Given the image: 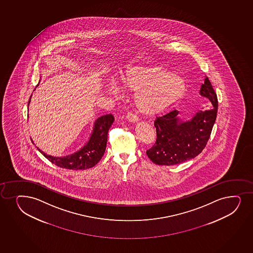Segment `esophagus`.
I'll use <instances>...</instances> for the list:
<instances>
[{
    "label": "esophagus",
    "instance_id": "34e87169",
    "mask_svg": "<svg viewBox=\"0 0 253 253\" xmlns=\"http://www.w3.org/2000/svg\"><path fill=\"white\" fill-rule=\"evenodd\" d=\"M126 118H127L129 122H136L138 121V116L132 113V112H127V114H126Z\"/></svg>",
    "mask_w": 253,
    "mask_h": 253
}]
</instances>
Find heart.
Here are the masks:
<instances>
[{"label":"heart","mask_w":253,"mask_h":253,"mask_svg":"<svg viewBox=\"0 0 253 253\" xmlns=\"http://www.w3.org/2000/svg\"><path fill=\"white\" fill-rule=\"evenodd\" d=\"M126 91L136 92L134 102L142 113L153 116L160 113L183 97L186 82L176 73L156 65H138L129 67L120 79ZM111 93L118 89L111 85Z\"/></svg>","instance_id":"obj_1"}]
</instances>
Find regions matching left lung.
Returning <instances> with one entry per match:
<instances>
[{
	"label": "left lung",
	"instance_id": "left-lung-1",
	"mask_svg": "<svg viewBox=\"0 0 253 253\" xmlns=\"http://www.w3.org/2000/svg\"><path fill=\"white\" fill-rule=\"evenodd\" d=\"M200 94L210 101V109L199 111L190 122H180L174 110L154 121L156 142L146 152L159 166H174L191 160L206 147L218 112V98L209 79L201 87Z\"/></svg>",
	"mask_w": 253,
	"mask_h": 253
}]
</instances>
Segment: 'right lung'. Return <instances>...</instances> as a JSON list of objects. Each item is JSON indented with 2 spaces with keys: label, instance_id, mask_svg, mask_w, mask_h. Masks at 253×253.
<instances>
[{
  "label": "right lung",
  "instance_id": "1",
  "mask_svg": "<svg viewBox=\"0 0 253 253\" xmlns=\"http://www.w3.org/2000/svg\"><path fill=\"white\" fill-rule=\"evenodd\" d=\"M30 101V99H29ZM114 122V116L111 114L102 116L96 120L93 131L90 139L81 150L75 154L62 158L52 157L44 152L41 153L50 162L60 168L67 169H87L92 168L98 164L105 154L107 143L108 131Z\"/></svg>",
  "mask_w": 253,
  "mask_h": 253
}]
</instances>
